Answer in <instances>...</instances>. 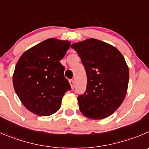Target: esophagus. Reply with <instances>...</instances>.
<instances>
[{
  "mask_svg": "<svg viewBox=\"0 0 149 149\" xmlns=\"http://www.w3.org/2000/svg\"><path fill=\"white\" fill-rule=\"evenodd\" d=\"M69 83H70L71 87H72V88L73 89L74 88V80H69Z\"/></svg>",
  "mask_w": 149,
  "mask_h": 149,
  "instance_id": "esophagus-1",
  "label": "esophagus"
}]
</instances>
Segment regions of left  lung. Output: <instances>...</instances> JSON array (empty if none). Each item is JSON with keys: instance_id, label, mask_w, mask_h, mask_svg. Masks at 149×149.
Segmentation results:
<instances>
[{"instance_id": "1", "label": "left lung", "mask_w": 149, "mask_h": 149, "mask_svg": "<svg viewBox=\"0 0 149 149\" xmlns=\"http://www.w3.org/2000/svg\"><path fill=\"white\" fill-rule=\"evenodd\" d=\"M86 69L87 86L77 97L85 116L102 119L119 107L127 94L129 69L117 48L95 39L72 45Z\"/></svg>"}]
</instances>
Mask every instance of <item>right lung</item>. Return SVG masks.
<instances>
[{"instance_id":"right-lung-1","label":"right lung","mask_w":149,"mask_h":149,"mask_svg":"<svg viewBox=\"0 0 149 149\" xmlns=\"http://www.w3.org/2000/svg\"><path fill=\"white\" fill-rule=\"evenodd\" d=\"M70 45L48 39L24 52L17 63L14 88L21 102L34 114L47 116L57 112L64 93L71 90L60 62Z\"/></svg>"}]
</instances>
